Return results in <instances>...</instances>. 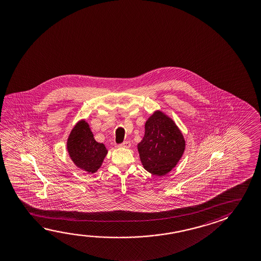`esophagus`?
<instances>
[{
	"instance_id": "obj_1",
	"label": "esophagus",
	"mask_w": 261,
	"mask_h": 261,
	"mask_svg": "<svg viewBox=\"0 0 261 261\" xmlns=\"http://www.w3.org/2000/svg\"><path fill=\"white\" fill-rule=\"evenodd\" d=\"M118 146L122 147V148H129L131 146V143H130V141H124L122 144H120Z\"/></svg>"
}]
</instances>
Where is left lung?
<instances>
[{"mask_svg": "<svg viewBox=\"0 0 261 261\" xmlns=\"http://www.w3.org/2000/svg\"><path fill=\"white\" fill-rule=\"evenodd\" d=\"M184 136L175 122L156 110L146 120L145 136L137 145L142 165L152 175L163 176L171 171L184 154Z\"/></svg>", "mask_w": 261, "mask_h": 261, "instance_id": "left-lung-1", "label": "left lung"}]
</instances>
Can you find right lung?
Wrapping results in <instances>:
<instances>
[{
    "instance_id": "obj_1",
    "label": "right lung",
    "mask_w": 261,
    "mask_h": 261,
    "mask_svg": "<svg viewBox=\"0 0 261 261\" xmlns=\"http://www.w3.org/2000/svg\"><path fill=\"white\" fill-rule=\"evenodd\" d=\"M66 148L73 164L87 173H95L107 156V147L95 141L86 120H80L69 135Z\"/></svg>"
}]
</instances>
